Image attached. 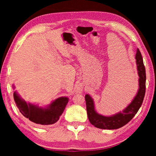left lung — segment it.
Returning <instances> with one entry per match:
<instances>
[{
	"instance_id": "left-lung-1",
	"label": "left lung",
	"mask_w": 156,
	"mask_h": 156,
	"mask_svg": "<svg viewBox=\"0 0 156 156\" xmlns=\"http://www.w3.org/2000/svg\"><path fill=\"white\" fill-rule=\"evenodd\" d=\"M137 71L139 76L138 90L136 96L122 112H120L114 115L105 116L95 110L94 102L89 94L85 95L87 112L89 120L91 125L102 129H117L126 125L138 112L140 108L146 90V72L143 63L141 53L138 49L136 54Z\"/></svg>"
}]
</instances>
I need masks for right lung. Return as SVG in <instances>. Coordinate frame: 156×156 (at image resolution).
Here are the masks:
<instances>
[{"label":"right lung","mask_w":156,"mask_h":156,"mask_svg":"<svg viewBox=\"0 0 156 156\" xmlns=\"http://www.w3.org/2000/svg\"><path fill=\"white\" fill-rule=\"evenodd\" d=\"M13 88L15 87L13 85ZM14 99L20 112L31 122L42 125H48L56 123L64 112L68 103L67 97H60L52 101L44 107L25 102L15 91Z\"/></svg>","instance_id":"1"}]
</instances>
